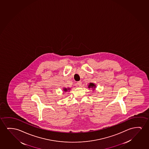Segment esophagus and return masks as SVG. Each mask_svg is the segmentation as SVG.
I'll return each mask as SVG.
<instances>
[{"mask_svg":"<svg viewBox=\"0 0 149 149\" xmlns=\"http://www.w3.org/2000/svg\"><path fill=\"white\" fill-rule=\"evenodd\" d=\"M77 85H78V86H81V85H82V82H81V81H79L77 83Z\"/></svg>","mask_w":149,"mask_h":149,"instance_id":"1","label":"esophagus"}]
</instances>
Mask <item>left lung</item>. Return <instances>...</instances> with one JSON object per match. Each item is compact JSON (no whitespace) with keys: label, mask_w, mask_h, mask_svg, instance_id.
Masks as SVG:
<instances>
[{"label":"left lung","mask_w":149,"mask_h":149,"mask_svg":"<svg viewBox=\"0 0 149 149\" xmlns=\"http://www.w3.org/2000/svg\"><path fill=\"white\" fill-rule=\"evenodd\" d=\"M88 88H89V89L91 88L92 91H94V90L95 89V88H96V85H95V84L93 83H90L88 85Z\"/></svg>","instance_id":"8db88e82"}]
</instances>
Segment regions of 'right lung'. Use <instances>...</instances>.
<instances>
[{"label": "right lung", "mask_w": 149, "mask_h": 149, "mask_svg": "<svg viewBox=\"0 0 149 149\" xmlns=\"http://www.w3.org/2000/svg\"><path fill=\"white\" fill-rule=\"evenodd\" d=\"M70 90V88H63V93H64V92H67L68 91H69Z\"/></svg>", "instance_id": "1"}]
</instances>
